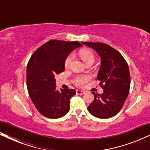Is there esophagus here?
Here are the masks:
<instances>
[{
    "label": "esophagus",
    "mask_w": 150,
    "mask_h": 150,
    "mask_svg": "<svg viewBox=\"0 0 150 150\" xmlns=\"http://www.w3.org/2000/svg\"><path fill=\"white\" fill-rule=\"evenodd\" d=\"M76 92V94H78V95H83V94L85 93V91H82V90H79V89H77Z\"/></svg>",
    "instance_id": "34e87169"
}]
</instances>
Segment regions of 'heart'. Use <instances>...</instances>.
Masks as SVG:
<instances>
[{"instance_id":"b5f03b06","label":"heart","mask_w":150,"mask_h":150,"mask_svg":"<svg viewBox=\"0 0 150 150\" xmlns=\"http://www.w3.org/2000/svg\"><path fill=\"white\" fill-rule=\"evenodd\" d=\"M80 57L83 59V61L85 63H87L89 61H94V55L91 51L87 50H82L79 52ZM74 55L73 54H69L67 57L65 59V66L67 67L70 65V63L73 60ZM90 80V76L88 75H83V76H76L74 79V83L77 86H83V85L89 81Z\"/></svg>"}]
</instances>
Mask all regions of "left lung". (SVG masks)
Masks as SVG:
<instances>
[{"mask_svg": "<svg viewBox=\"0 0 150 150\" xmlns=\"http://www.w3.org/2000/svg\"><path fill=\"white\" fill-rule=\"evenodd\" d=\"M96 50L101 59L98 74L102 94L92 93L93 101L87 107L92 115L100 119L112 117L124 106L130 91V75L128 63L122 55L109 45L103 43L82 42Z\"/></svg>", "mask_w": 150, "mask_h": 150, "instance_id": "8db88e82", "label": "left lung"}]
</instances>
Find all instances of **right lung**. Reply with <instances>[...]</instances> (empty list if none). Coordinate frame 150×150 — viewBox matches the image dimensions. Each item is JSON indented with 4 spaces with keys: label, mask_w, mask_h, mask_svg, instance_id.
<instances>
[{
    "label": "right lung",
    "mask_w": 150,
    "mask_h": 150,
    "mask_svg": "<svg viewBox=\"0 0 150 150\" xmlns=\"http://www.w3.org/2000/svg\"><path fill=\"white\" fill-rule=\"evenodd\" d=\"M81 46L79 42L52 40L41 46L30 57L26 67V85L33 103L42 115L57 119L69 110L75 90L58 91L55 76L64 71L67 56Z\"/></svg>",
    "instance_id": "1"
}]
</instances>
